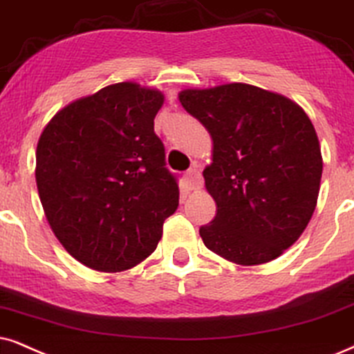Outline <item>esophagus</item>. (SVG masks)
Returning <instances> with one entry per match:
<instances>
[{"label":"esophagus","mask_w":354,"mask_h":354,"mask_svg":"<svg viewBox=\"0 0 354 354\" xmlns=\"http://www.w3.org/2000/svg\"><path fill=\"white\" fill-rule=\"evenodd\" d=\"M185 181H186V186L189 187L191 191L201 189V187H203V176H201L198 168L187 169V171L185 173Z\"/></svg>","instance_id":"1"}]
</instances>
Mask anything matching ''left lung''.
Segmentation results:
<instances>
[{"mask_svg":"<svg viewBox=\"0 0 354 354\" xmlns=\"http://www.w3.org/2000/svg\"><path fill=\"white\" fill-rule=\"evenodd\" d=\"M178 97L212 137L203 174L217 214L199 229L204 245L241 266L281 257L319 198L324 162L314 124L289 97L247 83L183 89Z\"/></svg>","mask_w":354,"mask_h":354,"instance_id":"8db88e82","label":"left lung"}]
</instances>
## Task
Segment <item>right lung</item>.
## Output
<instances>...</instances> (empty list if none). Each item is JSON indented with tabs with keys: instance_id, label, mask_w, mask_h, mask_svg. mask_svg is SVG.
Listing matches in <instances>:
<instances>
[{
	"instance_id": "right-lung-1",
	"label": "right lung",
	"mask_w": 354,
	"mask_h": 354,
	"mask_svg": "<svg viewBox=\"0 0 354 354\" xmlns=\"http://www.w3.org/2000/svg\"><path fill=\"white\" fill-rule=\"evenodd\" d=\"M162 91L132 82L70 102L40 133L35 181L53 234L91 270H131L155 252L180 203L153 131Z\"/></svg>"
}]
</instances>
